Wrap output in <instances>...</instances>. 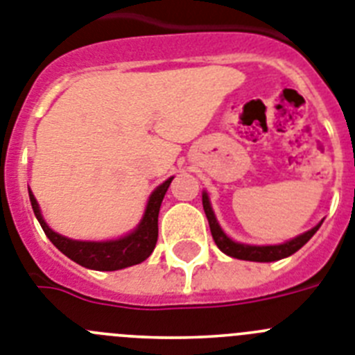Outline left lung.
I'll return each instance as SVG.
<instances>
[{
	"instance_id": "obj_1",
	"label": "left lung",
	"mask_w": 355,
	"mask_h": 355,
	"mask_svg": "<svg viewBox=\"0 0 355 355\" xmlns=\"http://www.w3.org/2000/svg\"><path fill=\"white\" fill-rule=\"evenodd\" d=\"M203 211L209 220V227H211L212 239H214L216 246L220 248L223 254L230 255L234 259H243V261H255V263H271V261H279V259L289 257L291 254L298 252L302 246L309 241L311 237L314 236V232L320 229V225H316L314 229L307 230L306 234L295 237L291 241L284 243V245H271V246H252V245H241V243L232 241L230 237H227V234L220 229V225L216 221V216L211 209V203H209L207 193H203L202 196Z\"/></svg>"
}]
</instances>
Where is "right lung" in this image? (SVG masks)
Here are the masks:
<instances>
[{"label": "right lung", "instance_id": "right-lung-1", "mask_svg": "<svg viewBox=\"0 0 355 355\" xmlns=\"http://www.w3.org/2000/svg\"><path fill=\"white\" fill-rule=\"evenodd\" d=\"M171 180H173V177L168 178L164 184H160L153 191L150 200H148L143 220H141L139 227L134 232L121 237V239H116V241L105 243L73 241V239H67V237L53 232L46 225V221L42 220L41 211H39V205H37V200L33 198L32 191L28 189V193L33 214H35V218L41 223L46 236L49 237V241L53 243L58 250L62 252L64 255H67L71 261L80 264V266L98 271H114L139 264L143 263L144 259L150 257V254H152L157 245V237H159V225H157V221H159L160 203H162V198H164Z\"/></svg>", "mask_w": 355, "mask_h": 355}]
</instances>
